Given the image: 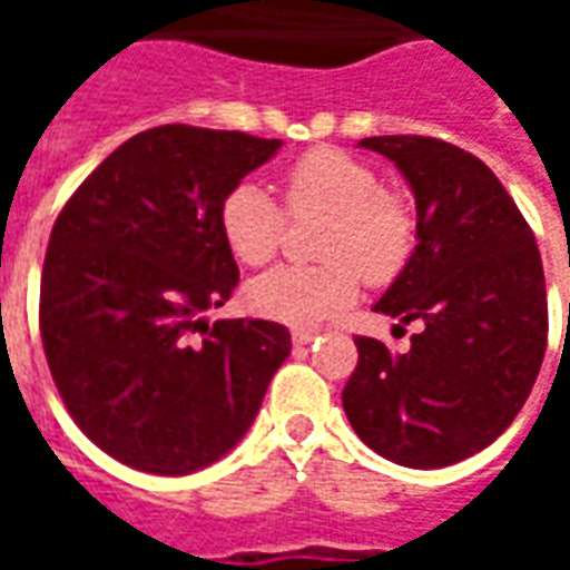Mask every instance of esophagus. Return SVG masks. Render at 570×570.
<instances>
[{
    "mask_svg": "<svg viewBox=\"0 0 570 570\" xmlns=\"http://www.w3.org/2000/svg\"><path fill=\"white\" fill-rule=\"evenodd\" d=\"M314 338H317V333H314V330H293V345H311V342H314Z\"/></svg>",
    "mask_w": 570,
    "mask_h": 570,
    "instance_id": "1",
    "label": "esophagus"
}]
</instances>
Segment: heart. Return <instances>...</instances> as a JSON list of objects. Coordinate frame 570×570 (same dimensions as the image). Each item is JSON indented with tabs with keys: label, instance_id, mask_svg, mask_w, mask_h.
Segmentation results:
<instances>
[{
	"label": "heart",
	"instance_id": "obj_1",
	"mask_svg": "<svg viewBox=\"0 0 570 570\" xmlns=\"http://www.w3.org/2000/svg\"><path fill=\"white\" fill-rule=\"evenodd\" d=\"M286 210L330 213L323 265H277L247 284V305L268 321L311 326L345 311L360 293V274L391 281L412 249L415 219L406 200L382 188L370 164L338 149H311L286 167ZM286 216L253 179L237 183L219 204V232L240 265L259 268L284 240Z\"/></svg>",
	"mask_w": 570,
	"mask_h": 570
}]
</instances>
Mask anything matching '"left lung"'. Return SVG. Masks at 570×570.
Listing matches in <instances>:
<instances>
[{
  "mask_svg": "<svg viewBox=\"0 0 570 570\" xmlns=\"http://www.w3.org/2000/svg\"><path fill=\"white\" fill-rule=\"evenodd\" d=\"M415 195V253L375 311L421 321L406 354L357 335L342 406L372 452L433 470L513 424L547 351V284L534 235L476 155L433 137H366Z\"/></svg>",
  "mask_w": 570,
  "mask_h": 570,
  "instance_id": "1",
  "label": "left lung"
}]
</instances>
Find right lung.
Returning a JSON list of instances; mask_svg holds the SVG:
<instances>
[{"instance_id": "right-lung-1", "label": "right lung", "mask_w": 570, "mask_h": 570, "mask_svg": "<svg viewBox=\"0 0 570 570\" xmlns=\"http://www.w3.org/2000/svg\"><path fill=\"white\" fill-rule=\"evenodd\" d=\"M277 149L240 130H142L57 216L39 296L45 357L72 421L121 464L186 476L219 461L289 357L281 323L204 317L237 286L219 204Z\"/></svg>"}]
</instances>
